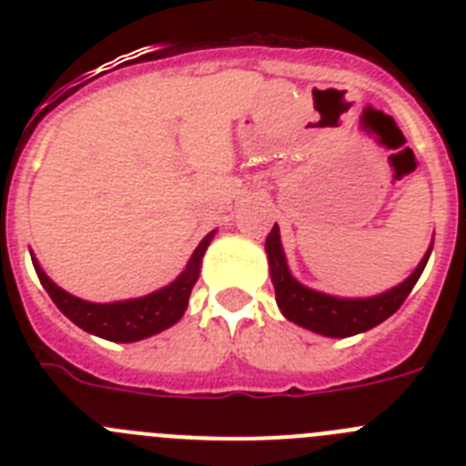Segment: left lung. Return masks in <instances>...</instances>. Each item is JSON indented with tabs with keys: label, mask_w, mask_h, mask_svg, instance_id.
Returning a JSON list of instances; mask_svg holds the SVG:
<instances>
[{
	"label": "left lung",
	"mask_w": 466,
	"mask_h": 466,
	"mask_svg": "<svg viewBox=\"0 0 466 466\" xmlns=\"http://www.w3.org/2000/svg\"><path fill=\"white\" fill-rule=\"evenodd\" d=\"M431 247H434V240L430 242V249L425 252L422 261L418 263V268L403 282H399L397 287L376 296H364V299H345V296H331L324 294V291L310 289V287L300 284L291 275L289 266H287V257H284L282 240H279L278 224L273 226V230L266 238L270 279H273L275 300H278L279 312L289 322L299 324L308 331L319 333V336H329V339H348V336H355V333H364L385 322L387 317H392L401 308L406 296L410 294L422 270H425Z\"/></svg>",
	"instance_id": "8db88e82"
}]
</instances>
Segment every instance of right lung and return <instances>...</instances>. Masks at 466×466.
Wrapping results in <instances>:
<instances>
[{"label":"right lung","mask_w":466,"mask_h":466,"mask_svg":"<svg viewBox=\"0 0 466 466\" xmlns=\"http://www.w3.org/2000/svg\"><path fill=\"white\" fill-rule=\"evenodd\" d=\"M214 236H217V230H209L188 258L187 268L170 284L147 296H139V299L114 300V303H93V300H84L79 296L69 294L44 273L35 257H32V263H35L36 275H39L44 289L48 291L57 310L69 317L76 327L93 333V336L111 340V343H135V340H144L154 333L166 331L182 319L193 284L198 282V275H200L203 257Z\"/></svg>","instance_id":"1"}]
</instances>
